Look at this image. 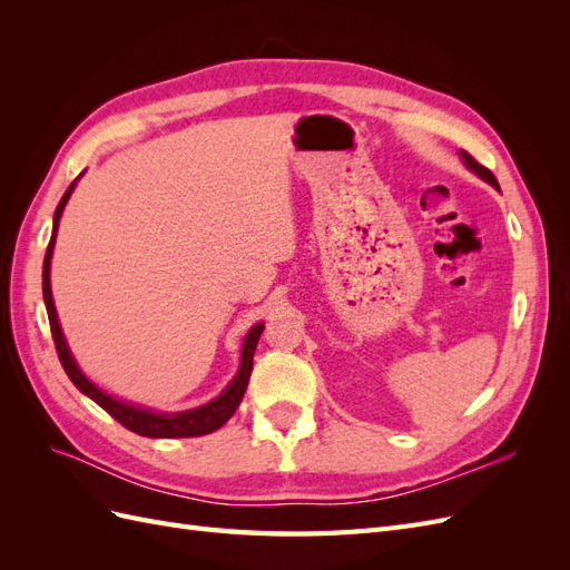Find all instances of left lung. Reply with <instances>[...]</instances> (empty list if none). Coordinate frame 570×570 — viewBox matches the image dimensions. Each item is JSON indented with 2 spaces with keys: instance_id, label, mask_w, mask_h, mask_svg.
Instances as JSON below:
<instances>
[{
  "instance_id": "left-lung-1",
  "label": "left lung",
  "mask_w": 570,
  "mask_h": 570,
  "mask_svg": "<svg viewBox=\"0 0 570 570\" xmlns=\"http://www.w3.org/2000/svg\"><path fill=\"white\" fill-rule=\"evenodd\" d=\"M459 157H461V161H463V166L469 168V170H473V174L478 176V178H482L485 183H490L494 189H499V183H497V178L492 176V170H488L485 166H480L469 151H463V149H459Z\"/></svg>"
}]
</instances>
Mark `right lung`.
Returning <instances> with one entry per match:
<instances>
[{
  "label": "right lung",
  "instance_id": "add662e5",
  "mask_svg": "<svg viewBox=\"0 0 570 570\" xmlns=\"http://www.w3.org/2000/svg\"><path fill=\"white\" fill-rule=\"evenodd\" d=\"M82 176V174H80ZM80 178H76L68 189L63 193L57 212H55V226H51V239H49V247L45 254V264H42V295H45V306H47V316H49V327H51V337H55L57 344V354L61 366L66 371V375L71 377V383L82 392L88 394L95 404H99L107 413L120 423L126 425L132 433L142 435V438H199V435H209L214 430H218L223 423H226L235 409L239 406L249 383V375H252V364H254V350H256V342L264 333V323H256L249 327V333L245 335L243 342V354H239V366L233 381L228 383V387L223 390L216 400L206 402L202 406L195 409H187V411H174V413H161V411H151L145 406H137L130 402L118 400V396L109 394L101 390L99 385H95L88 375L80 371V366L76 364V358L68 350V342L63 337L61 331V323L57 316V306H55V297H51V283H49V268H51V254H55V243H57V230H59V220L61 214L66 209L68 199H71L73 189L78 185Z\"/></svg>",
  "mask_w": 570,
  "mask_h": 570
}]
</instances>
